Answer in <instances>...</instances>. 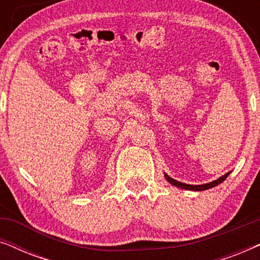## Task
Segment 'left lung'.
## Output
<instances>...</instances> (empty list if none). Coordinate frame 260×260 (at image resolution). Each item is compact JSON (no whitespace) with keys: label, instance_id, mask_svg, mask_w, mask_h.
I'll return each instance as SVG.
<instances>
[{"label":"left lung","instance_id":"8db88e82","mask_svg":"<svg viewBox=\"0 0 260 260\" xmlns=\"http://www.w3.org/2000/svg\"><path fill=\"white\" fill-rule=\"evenodd\" d=\"M230 174H231V172H230V173H227V174H225V175H222L221 177H219L218 180L213 181V182L205 183V184H195V186H193V184H187V183H182V182H180V181H176V180H174V179H172V177H169L168 175H167V174H165V176H166V180L168 181V182H169L170 184H173V186H176V187H179V188H182V189H188V190H197V191H201V190H206V189H209V188H213V187L218 186V184L221 183L223 180H226V177L229 176Z\"/></svg>","mask_w":260,"mask_h":260}]
</instances>
